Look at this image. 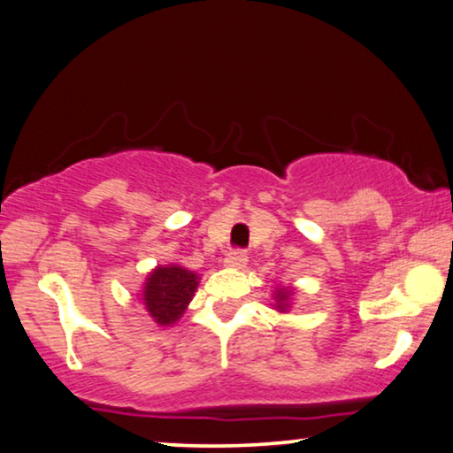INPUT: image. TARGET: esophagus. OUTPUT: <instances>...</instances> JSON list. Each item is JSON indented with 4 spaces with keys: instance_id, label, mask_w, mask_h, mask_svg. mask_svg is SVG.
<instances>
[{
    "instance_id": "34e87169",
    "label": "esophagus",
    "mask_w": 453,
    "mask_h": 453,
    "mask_svg": "<svg viewBox=\"0 0 453 453\" xmlns=\"http://www.w3.org/2000/svg\"><path fill=\"white\" fill-rule=\"evenodd\" d=\"M246 261H249V257H246L244 250H232V253L226 255V267H232V269H242L246 265Z\"/></svg>"
}]
</instances>
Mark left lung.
Listing matches in <instances>:
<instances>
[{
	"mask_svg": "<svg viewBox=\"0 0 453 453\" xmlns=\"http://www.w3.org/2000/svg\"><path fill=\"white\" fill-rule=\"evenodd\" d=\"M295 295H296V290L293 288V286H278L276 293H273V301L276 303H273L272 307L280 313H286L290 307H293Z\"/></svg>",
	"mask_w": 453,
	"mask_h": 453,
	"instance_id": "left-lung-1",
	"label": "left lung"
}]
</instances>
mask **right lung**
<instances>
[{
	"label": "right lung",
	"instance_id": "1",
	"mask_svg": "<svg viewBox=\"0 0 453 453\" xmlns=\"http://www.w3.org/2000/svg\"><path fill=\"white\" fill-rule=\"evenodd\" d=\"M198 280V273L177 265V263L157 265L148 273L146 282L137 295L154 322L158 326H173L180 322L194 299Z\"/></svg>",
	"mask_w": 453,
	"mask_h": 453
}]
</instances>
